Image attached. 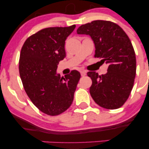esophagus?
Listing matches in <instances>:
<instances>
[{
    "label": "esophagus",
    "instance_id": "esophagus-1",
    "mask_svg": "<svg viewBox=\"0 0 149 149\" xmlns=\"http://www.w3.org/2000/svg\"><path fill=\"white\" fill-rule=\"evenodd\" d=\"M86 73H87V71H85V70H82V71H80V74H81L82 76H86Z\"/></svg>",
    "mask_w": 149,
    "mask_h": 149
}]
</instances>
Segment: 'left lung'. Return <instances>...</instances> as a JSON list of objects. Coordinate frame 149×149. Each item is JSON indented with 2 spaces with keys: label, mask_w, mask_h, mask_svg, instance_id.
I'll return each instance as SVG.
<instances>
[{
  "label": "left lung",
  "mask_w": 149,
  "mask_h": 149,
  "mask_svg": "<svg viewBox=\"0 0 149 149\" xmlns=\"http://www.w3.org/2000/svg\"><path fill=\"white\" fill-rule=\"evenodd\" d=\"M77 33L90 35L95 42V57L108 64L106 74L87 73L92 81V99L104 109L121 107L130 95L136 76V56L129 37L120 26L104 20L83 24Z\"/></svg>",
  "instance_id": "8db88e82"
}]
</instances>
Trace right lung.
Returning <instances> with one entry per match:
<instances>
[{"label":"right lung","mask_w":149,"mask_h":149,"mask_svg":"<svg viewBox=\"0 0 149 149\" xmlns=\"http://www.w3.org/2000/svg\"><path fill=\"white\" fill-rule=\"evenodd\" d=\"M76 25L49 27L33 34L22 46L19 71L23 87L40 111L57 116L72 104L80 73L73 70L65 78L57 74V64L66 57V38Z\"/></svg>","instance_id":"obj_1"}]
</instances>
